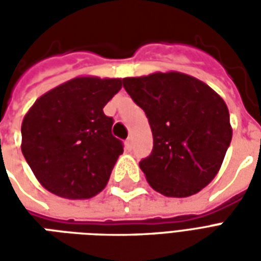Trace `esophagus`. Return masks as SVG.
<instances>
[{
	"mask_svg": "<svg viewBox=\"0 0 261 261\" xmlns=\"http://www.w3.org/2000/svg\"><path fill=\"white\" fill-rule=\"evenodd\" d=\"M125 148H127V149H130L131 148V137H128V138L125 140Z\"/></svg>",
	"mask_w": 261,
	"mask_h": 261,
	"instance_id": "esophagus-1",
	"label": "esophagus"
}]
</instances>
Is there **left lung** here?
Returning a JSON list of instances; mask_svg holds the SVG:
<instances>
[{"instance_id": "left-lung-1", "label": "left lung", "mask_w": 261, "mask_h": 261, "mask_svg": "<svg viewBox=\"0 0 261 261\" xmlns=\"http://www.w3.org/2000/svg\"><path fill=\"white\" fill-rule=\"evenodd\" d=\"M123 86L152 130V152L140 162L149 186L176 198L208 186L232 140L224 99L205 82L177 71L123 78Z\"/></svg>"}]
</instances>
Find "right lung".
<instances>
[{
	"label": "right lung",
	"mask_w": 261,
	"mask_h": 261,
	"mask_svg": "<svg viewBox=\"0 0 261 261\" xmlns=\"http://www.w3.org/2000/svg\"><path fill=\"white\" fill-rule=\"evenodd\" d=\"M121 86L120 78L81 75L43 93L28 110L20 149L46 190L86 200L106 187L123 145L103 108Z\"/></svg>",
	"instance_id": "add662e5"
}]
</instances>
